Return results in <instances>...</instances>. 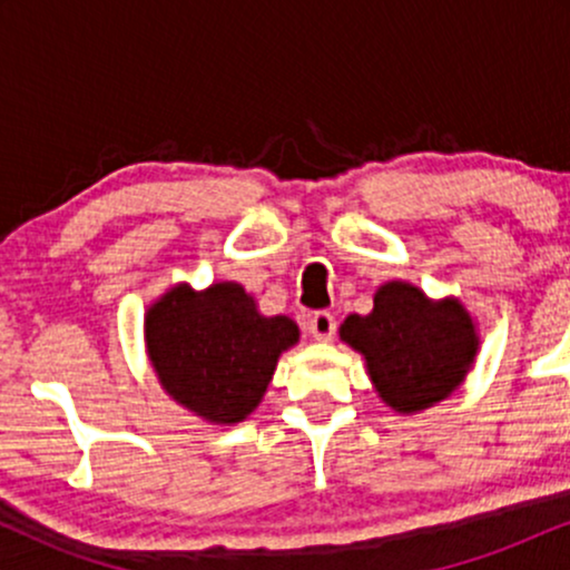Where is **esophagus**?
<instances>
[{"mask_svg":"<svg viewBox=\"0 0 570 570\" xmlns=\"http://www.w3.org/2000/svg\"><path fill=\"white\" fill-rule=\"evenodd\" d=\"M307 332H311L316 340H322V343H330L337 332L335 316L326 311H316L311 318H307Z\"/></svg>","mask_w":570,"mask_h":570,"instance_id":"1","label":"esophagus"}]
</instances>
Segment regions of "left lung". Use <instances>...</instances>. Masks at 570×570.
Instances as JSON below:
<instances>
[{
    "mask_svg": "<svg viewBox=\"0 0 570 570\" xmlns=\"http://www.w3.org/2000/svg\"><path fill=\"white\" fill-rule=\"evenodd\" d=\"M340 340L362 353L377 396L402 415L453 394L480 348L466 307L455 297L429 299L407 281L383 284L372 313H351Z\"/></svg>",
    "mask_w": 570,
    "mask_h": 570,
    "instance_id": "obj_1",
    "label": "left lung"
}]
</instances>
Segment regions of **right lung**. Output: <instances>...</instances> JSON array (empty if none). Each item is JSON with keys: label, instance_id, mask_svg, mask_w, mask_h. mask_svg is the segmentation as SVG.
I'll return each mask as SVG.
<instances>
[{"label": "right lung", "instance_id": "right-lung-1", "mask_svg": "<svg viewBox=\"0 0 570 570\" xmlns=\"http://www.w3.org/2000/svg\"><path fill=\"white\" fill-rule=\"evenodd\" d=\"M147 356L166 394L203 421L233 426L257 410L278 356L299 340L289 316H263L235 281L171 286L144 316Z\"/></svg>", "mask_w": 570, "mask_h": 570}]
</instances>
